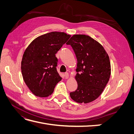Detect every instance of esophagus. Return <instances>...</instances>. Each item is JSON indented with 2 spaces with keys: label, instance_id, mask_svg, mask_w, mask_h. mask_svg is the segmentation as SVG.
Returning a JSON list of instances; mask_svg holds the SVG:
<instances>
[{
  "label": "esophagus",
  "instance_id": "esophagus-1",
  "mask_svg": "<svg viewBox=\"0 0 134 134\" xmlns=\"http://www.w3.org/2000/svg\"><path fill=\"white\" fill-rule=\"evenodd\" d=\"M64 76L65 79H68L69 78V73L68 72H65V73L64 74Z\"/></svg>",
  "mask_w": 134,
  "mask_h": 134
}]
</instances>
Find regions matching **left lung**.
<instances>
[{"instance_id":"8db88e82","label":"left lung","mask_w":134,"mask_h":134,"mask_svg":"<svg viewBox=\"0 0 134 134\" xmlns=\"http://www.w3.org/2000/svg\"><path fill=\"white\" fill-rule=\"evenodd\" d=\"M66 44L72 47L78 62V88L70 93V97L79 103L91 102L101 94L110 78L109 56L99 42L87 35H74Z\"/></svg>"}]
</instances>
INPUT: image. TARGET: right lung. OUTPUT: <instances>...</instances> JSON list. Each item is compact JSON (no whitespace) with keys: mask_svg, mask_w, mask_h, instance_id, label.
I'll list each match as a JSON object with an SVG mask.
<instances>
[{"mask_svg":"<svg viewBox=\"0 0 134 134\" xmlns=\"http://www.w3.org/2000/svg\"><path fill=\"white\" fill-rule=\"evenodd\" d=\"M64 32H51L35 38L24 52L21 71L24 81L33 94L46 97L62 80L56 70L55 54L70 37Z\"/></svg>","mask_w":134,"mask_h":134,"instance_id":"add662e5","label":"right lung"}]
</instances>
